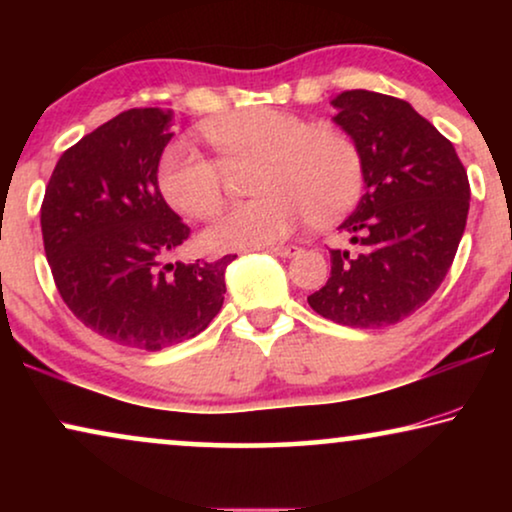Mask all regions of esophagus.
Instances as JSON below:
<instances>
[{"instance_id": "34e87169", "label": "esophagus", "mask_w": 512, "mask_h": 512, "mask_svg": "<svg viewBox=\"0 0 512 512\" xmlns=\"http://www.w3.org/2000/svg\"><path fill=\"white\" fill-rule=\"evenodd\" d=\"M270 251H272V254H275V256L291 258V256H296V254H298L300 247H296V244H277V247H272Z\"/></svg>"}]
</instances>
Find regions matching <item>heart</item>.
Here are the masks:
<instances>
[{
	"mask_svg": "<svg viewBox=\"0 0 512 512\" xmlns=\"http://www.w3.org/2000/svg\"><path fill=\"white\" fill-rule=\"evenodd\" d=\"M205 135L226 165L258 158L251 181L258 198L216 216L205 230L209 249L270 247L312 216L317 223L340 219L363 193L361 149L338 125L254 107L207 123ZM158 188L179 214L209 219L223 202L226 174L191 139H177L160 156Z\"/></svg>",
	"mask_w": 512,
	"mask_h": 512,
	"instance_id": "obj_1",
	"label": "heart"
}]
</instances>
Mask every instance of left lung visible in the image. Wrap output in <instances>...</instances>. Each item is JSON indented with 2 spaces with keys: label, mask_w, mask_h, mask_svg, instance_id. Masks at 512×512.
I'll list each match as a JSON object with an SVG mask.
<instances>
[{
  "label": "left lung",
  "mask_w": 512,
  "mask_h": 512,
  "mask_svg": "<svg viewBox=\"0 0 512 512\" xmlns=\"http://www.w3.org/2000/svg\"><path fill=\"white\" fill-rule=\"evenodd\" d=\"M333 107L361 149L366 193L340 226L356 251L331 249V277L307 303L340 326H391L443 284L466 228L468 174L450 139L405 100L345 90Z\"/></svg>",
  "instance_id": "8db88e82"
}]
</instances>
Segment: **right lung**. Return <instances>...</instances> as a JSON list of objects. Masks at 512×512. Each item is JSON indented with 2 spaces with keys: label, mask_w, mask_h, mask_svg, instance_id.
Listing matches in <instances>:
<instances>
[{
  "label": "right lung",
  "mask_w": 512,
  "mask_h": 512,
  "mask_svg": "<svg viewBox=\"0 0 512 512\" xmlns=\"http://www.w3.org/2000/svg\"><path fill=\"white\" fill-rule=\"evenodd\" d=\"M170 121L158 107L111 118L62 153L41 202L44 251L65 305L102 338L146 352L205 331L235 258L172 263L191 228L158 188Z\"/></svg>",
  "instance_id": "add662e5"
}]
</instances>
